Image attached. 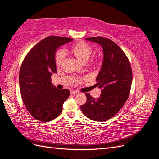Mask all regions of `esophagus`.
<instances>
[{
    "instance_id": "obj_1",
    "label": "esophagus",
    "mask_w": 159,
    "mask_h": 159,
    "mask_svg": "<svg viewBox=\"0 0 159 159\" xmlns=\"http://www.w3.org/2000/svg\"><path fill=\"white\" fill-rule=\"evenodd\" d=\"M78 92H79L77 91V90H71V94H73V95L77 94Z\"/></svg>"
}]
</instances>
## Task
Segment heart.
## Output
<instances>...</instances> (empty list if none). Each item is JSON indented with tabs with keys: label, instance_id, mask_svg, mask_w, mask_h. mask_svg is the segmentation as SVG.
Returning a JSON list of instances; mask_svg holds the SVG:
<instances>
[{
	"label": "heart",
	"instance_id": "obj_1",
	"mask_svg": "<svg viewBox=\"0 0 159 159\" xmlns=\"http://www.w3.org/2000/svg\"><path fill=\"white\" fill-rule=\"evenodd\" d=\"M70 51L77 59L82 63H86L92 54V48L86 42H80L74 45L71 48ZM65 57V52L63 50H59L57 53L55 57L56 64L58 66L61 65Z\"/></svg>",
	"mask_w": 159,
	"mask_h": 159
}]
</instances>
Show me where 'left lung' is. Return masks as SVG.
Segmentation results:
<instances>
[{"mask_svg":"<svg viewBox=\"0 0 159 159\" xmlns=\"http://www.w3.org/2000/svg\"><path fill=\"white\" fill-rule=\"evenodd\" d=\"M86 40L102 46L103 61L96 77L101 94L95 99L86 93L87 101L81 106L82 113L96 121H104L117 114L129 97L132 82L129 61L123 50L113 41L103 37H90Z\"/></svg>","mask_w":159,"mask_h":159,"instance_id":"8db88e82","label":"left lung"}]
</instances>
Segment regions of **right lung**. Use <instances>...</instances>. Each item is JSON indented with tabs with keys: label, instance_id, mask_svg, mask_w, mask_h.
<instances>
[{
	"label": "right lung",
	"instance_id": "obj_1",
	"mask_svg": "<svg viewBox=\"0 0 159 159\" xmlns=\"http://www.w3.org/2000/svg\"><path fill=\"white\" fill-rule=\"evenodd\" d=\"M72 40L66 37H46L30 50L23 61L19 79L21 98L27 110L38 121L48 122L57 118L70 94L67 89H57L50 77L57 73V49Z\"/></svg>",
	"mask_w": 159,
	"mask_h": 159
}]
</instances>
